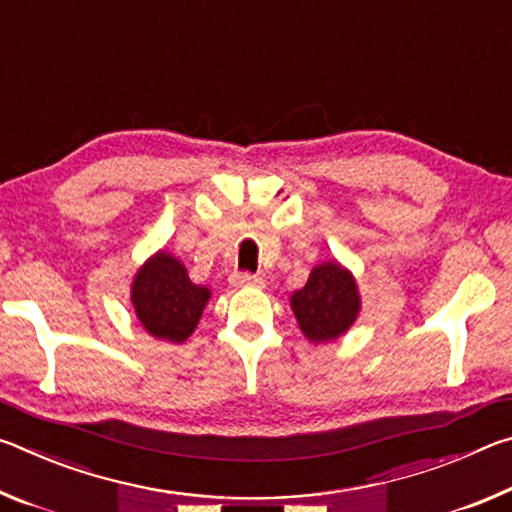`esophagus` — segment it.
Listing matches in <instances>:
<instances>
[{"label":"esophagus","mask_w":512,"mask_h":512,"mask_svg":"<svg viewBox=\"0 0 512 512\" xmlns=\"http://www.w3.org/2000/svg\"><path fill=\"white\" fill-rule=\"evenodd\" d=\"M230 284L235 289H244V287L262 289L264 287V280L259 275H253V273H232L230 275Z\"/></svg>","instance_id":"1"}]
</instances>
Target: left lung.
<instances>
[{"label": "left lung", "mask_w": 512, "mask_h": 512, "mask_svg": "<svg viewBox=\"0 0 512 512\" xmlns=\"http://www.w3.org/2000/svg\"><path fill=\"white\" fill-rule=\"evenodd\" d=\"M291 309L311 343L336 341L359 316L357 280L336 259L318 264L311 268L305 287L291 296Z\"/></svg>", "instance_id": "8db88e82"}]
</instances>
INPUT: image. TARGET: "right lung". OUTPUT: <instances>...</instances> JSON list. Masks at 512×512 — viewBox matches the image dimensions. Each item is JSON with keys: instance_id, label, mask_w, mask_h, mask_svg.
<instances>
[{"instance_id": "1", "label": "right lung", "mask_w": 512, "mask_h": 512, "mask_svg": "<svg viewBox=\"0 0 512 512\" xmlns=\"http://www.w3.org/2000/svg\"><path fill=\"white\" fill-rule=\"evenodd\" d=\"M212 291L189 280L180 259L160 250L146 259L131 284V302L142 327L155 339L185 343L203 316Z\"/></svg>"}]
</instances>
